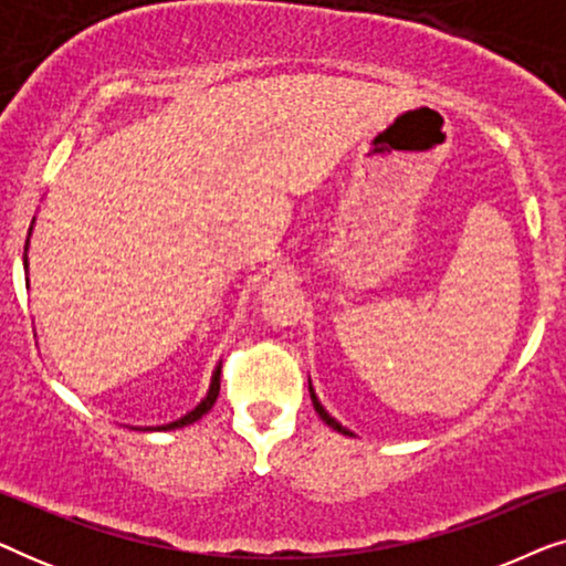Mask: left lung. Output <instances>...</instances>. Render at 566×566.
<instances>
[{"mask_svg":"<svg viewBox=\"0 0 566 566\" xmlns=\"http://www.w3.org/2000/svg\"><path fill=\"white\" fill-rule=\"evenodd\" d=\"M308 394H312V401H314V409H316V415H319V417H322V420H324V422H327L332 430L343 432V436H353V432H350V430H347V428H343V424H339V422L335 420V417H332V415H327V409H324V407L319 405V399H316V394H314V389H312V384H308Z\"/></svg>","mask_w":566,"mask_h":566,"instance_id":"obj_1","label":"left lung"}]
</instances>
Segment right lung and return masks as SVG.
Masks as SVG:
<instances>
[{
  "label": "right lung",
  "instance_id": "add662e5",
  "mask_svg": "<svg viewBox=\"0 0 566 566\" xmlns=\"http://www.w3.org/2000/svg\"><path fill=\"white\" fill-rule=\"evenodd\" d=\"M30 229H33V227H30ZM25 252H28V242H25ZM22 260H25V268H28V254ZM219 389H221V366L213 370L211 389H208L206 399L200 401V405L192 409V412H188L185 417H180V420H175V422H169V424H161V428H154V430H177V428H185V424H192L196 420H200V417H203L206 412H211V407L216 405V399H219ZM146 430H151V428H146Z\"/></svg>",
  "mask_w": 566,
  "mask_h": 566
}]
</instances>
